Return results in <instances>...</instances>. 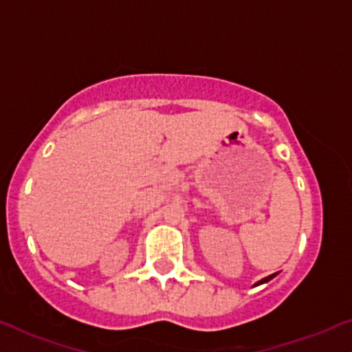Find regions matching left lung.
Returning a JSON list of instances; mask_svg holds the SVG:
<instances>
[{"label": "left lung", "mask_w": 352, "mask_h": 352, "mask_svg": "<svg viewBox=\"0 0 352 352\" xmlns=\"http://www.w3.org/2000/svg\"><path fill=\"white\" fill-rule=\"evenodd\" d=\"M277 276V272L276 274H270V276H267V277H264V279H261V280H257L256 284H254V287H257V285H261V284H265V283H269L270 279H274V277Z\"/></svg>", "instance_id": "obj_1"}]
</instances>
